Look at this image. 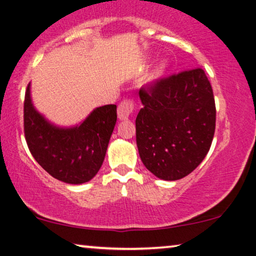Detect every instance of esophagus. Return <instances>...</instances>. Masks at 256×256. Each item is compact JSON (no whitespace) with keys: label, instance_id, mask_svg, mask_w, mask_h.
Wrapping results in <instances>:
<instances>
[{"label":"esophagus","instance_id":"34e87169","mask_svg":"<svg viewBox=\"0 0 256 256\" xmlns=\"http://www.w3.org/2000/svg\"><path fill=\"white\" fill-rule=\"evenodd\" d=\"M134 110V100L132 98H126V100L122 101L120 104H118V109H117V114H118V118L120 120H128V118L131 116V114Z\"/></svg>","mask_w":256,"mask_h":256}]
</instances>
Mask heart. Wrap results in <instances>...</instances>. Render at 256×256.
<instances>
[{
  "mask_svg": "<svg viewBox=\"0 0 256 256\" xmlns=\"http://www.w3.org/2000/svg\"><path fill=\"white\" fill-rule=\"evenodd\" d=\"M162 68H163V66H162Z\"/></svg>",
  "mask_w": 256,
  "mask_h": 256,
  "instance_id": "1",
  "label": "heart"
}]
</instances>
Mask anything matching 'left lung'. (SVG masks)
Instances as JSON below:
<instances>
[{"instance_id":"obj_1","label":"left lung","mask_w":256,"mask_h":256,"mask_svg":"<svg viewBox=\"0 0 256 256\" xmlns=\"http://www.w3.org/2000/svg\"><path fill=\"white\" fill-rule=\"evenodd\" d=\"M136 146L152 174L164 180L184 178L209 152L216 106L210 82L201 68H190L141 87Z\"/></svg>"}]
</instances>
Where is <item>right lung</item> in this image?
I'll list each match as a JSON object with an SVG mask.
<instances>
[{"label":"right lung","mask_w":256,"mask_h":256,"mask_svg":"<svg viewBox=\"0 0 256 256\" xmlns=\"http://www.w3.org/2000/svg\"><path fill=\"white\" fill-rule=\"evenodd\" d=\"M116 120V104H106L94 109L77 126L58 128L36 112L30 84L26 88L24 133L28 150L50 176L68 184H84L98 174Z\"/></svg>","instance_id":"obj_1"}]
</instances>
